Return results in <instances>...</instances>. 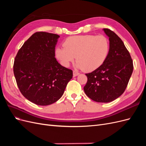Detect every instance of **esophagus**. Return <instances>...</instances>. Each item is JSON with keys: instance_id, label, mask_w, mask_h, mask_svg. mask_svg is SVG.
<instances>
[{"instance_id": "1", "label": "esophagus", "mask_w": 146, "mask_h": 146, "mask_svg": "<svg viewBox=\"0 0 146 146\" xmlns=\"http://www.w3.org/2000/svg\"><path fill=\"white\" fill-rule=\"evenodd\" d=\"M79 74H80V73L78 72H77V71H76V70H74V71H73V75H74V77H76V76H78Z\"/></svg>"}]
</instances>
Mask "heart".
Wrapping results in <instances>:
<instances>
[{"instance_id":"1","label":"heart","mask_w":146,"mask_h":146,"mask_svg":"<svg viewBox=\"0 0 146 146\" xmlns=\"http://www.w3.org/2000/svg\"><path fill=\"white\" fill-rule=\"evenodd\" d=\"M63 46L55 49V56L64 67L77 59L76 67L91 72L99 68L107 58L110 50L108 38L104 35H77L68 38Z\"/></svg>"}]
</instances>
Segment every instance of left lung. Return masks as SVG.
Instances as JSON below:
<instances>
[{
  "instance_id": "1",
  "label": "left lung",
  "mask_w": 146,
  "mask_h": 146,
  "mask_svg": "<svg viewBox=\"0 0 146 146\" xmlns=\"http://www.w3.org/2000/svg\"><path fill=\"white\" fill-rule=\"evenodd\" d=\"M103 30L109 38L108 55L99 68L86 74L88 81L83 89L92 100L108 103L118 98L125 91L133 72V64L121 39L111 30Z\"/></svg>"
}]
</instances>
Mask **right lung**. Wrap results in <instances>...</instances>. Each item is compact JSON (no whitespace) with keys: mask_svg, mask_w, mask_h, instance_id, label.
I'll use <instances>...</instances> for the list:
<instances>
[{"mask_svg":"<svg viewBox=\"0 0 146 146\" xmlns=\"http://www.w3.org/2000/svg\"><path fill=\"white\" fill-rule=\"evenodd\" d=\"M59 37L44 32L35 33L15 57L13 72L17 85L26 99L38 105H48L59 100L72 78V70L55 58Z\"/></svg>","mask_w":146,"mask_h":146,"instance_id":"right-lung-1","label":"right lung"}]
</instances>
